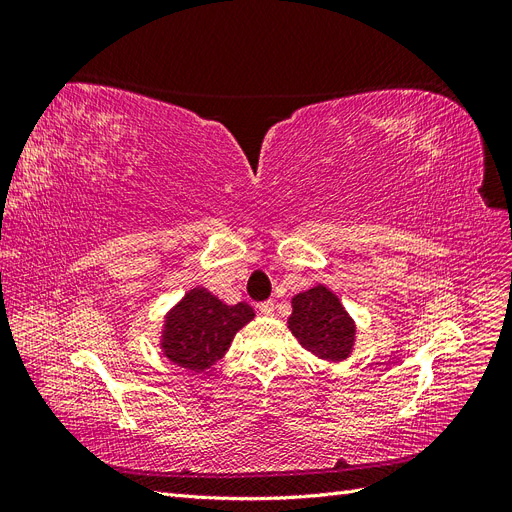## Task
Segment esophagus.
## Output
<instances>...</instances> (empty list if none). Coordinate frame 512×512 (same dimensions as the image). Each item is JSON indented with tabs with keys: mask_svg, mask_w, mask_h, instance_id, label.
<instances>
[{
	"mask_svg": "<svg viewBox=\"0 0 512 512\" xmlns=\"http://www.w3.org/2000/svg\"><path fill=\"white\" fill-rule=\"evenodd\" d=\"M258 312H260L262 316H273V312H275L273 301H262V303L258 305Z\"/></svg>",
	"mask_w": 512,
	"mask_h": 512,
	"instance_id": "34e87169",
	"label": "esophagus"
}]
</instances>
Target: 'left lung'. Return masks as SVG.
Masks as SVG:
<instances>
[{
	"label": "left lung",
	"instance_id": "obj_1",
	"mask_svg": "<svg viewBox=\"0 0 512 512\" xmlns=\"http://www.w3.org/2000/svg\"><path fill=\"white\" fill-rule=\"evenodd\" d=\"M288 327L299 344L324 361H344L354 344V322L335 294L316 286L292 299Z\"/></svg>",
	"mask_w": 512,
	"mask_h": 512
}]
</instances>
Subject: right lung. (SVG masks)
Wrapping results in <instances>:
<instances>
[{"instance_id":"obj_1","label":"right lung","mask_w":512,"mask_h":512,"mask_svg":"<svg viewBox=\"0 0 512 512\" xmlns=\"http://www.w3.org/2000/svg\"><path fill=\"white\" fill-rule=\"evenodd\" d=\"M254 318L247 303L226 305L205 288H194L166 318L164 354L183 369L203 371L230 348L235 333Z\"/></svg>"}]
</instances>
